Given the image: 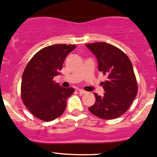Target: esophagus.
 Wrapping results in <instances>:
<instances>
[{"label":"esophagus","mask_w":157,"mask_h":157,"mask_svg":"<svg viewBox=\"0 0 157 157\" xmlns=\"http://www.w3.org/2000/svg\"><path fill=\"white\" fill-rule=\"evenodd\" d=\"M77 91L80 92V94H86V93H87L86 91H85V90H82V89H77Z\"/></svg>","instance_id":"34e87169"}]
</instances>
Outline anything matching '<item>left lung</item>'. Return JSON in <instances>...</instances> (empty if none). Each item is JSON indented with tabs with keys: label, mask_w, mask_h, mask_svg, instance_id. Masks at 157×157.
<instances>
[{
	"label": "left lung",
	"mask_w": 157,
	"mask_h": 157,
	"mask_svg": "<svg viewBox=\"0 0 157 157\" xmlns=\"http://www.w3.org/2000/svg\"><path fill=\"white\" fill-rule=\"evenodd\" d=\"M86 46L96 57L98 71L108 77L101 83L104 95L94 93L95 102L89 110L101 119L117 118L126 113L138 93L132 64L123 51L108 43Z\"/></svg>",
	"instance_id": "8db88e82"
}]
</instances>
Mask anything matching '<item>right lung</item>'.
<instances>
[{
    "label": "right lung",
    "instance_id": "right-lung-1",
    "mask_svg": "<svg viewBox=\"0 0 157 157\" xmlns=\"http://www.w3.org/2000/svg\"><path fill=\"white\" fill-rule=\"evenodd\" d=\"M75 45L55 44L44 47L34 56L25 68L21 84L24 105L35 117L49 122L65 111L74 88H64L53 80L60 74L66 56Z\"/></svg>",
    "mask_w": 157,
    "mask_h": 157
}]
</instances>
